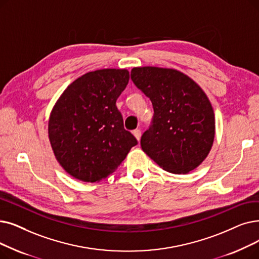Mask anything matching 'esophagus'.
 Returning a JSON list of instances; mask_svg holds the SVG:
<instances>
[{
    "label": "esophagus",
    "instance_id": "esophagus-1",
    "mask_svg": "<svg viewBox=\"0 0 259 259\" xmlns=\"http://www.w3.org/2000/svg\"><path fill=\"white\" fill-rule=\"evenodd\" d=\"M133 136L137 138V140L140 142V140H141V136H142V132H141V130L140 129H137V130H134L133 131Z\"/></svg>",
    "mask_w": 259,
    "mask_h": 259
}]
</instances>
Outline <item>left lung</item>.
Wrapping results in <instances>:
<instances>
[{"mask_svg": "<svg viewBox=\"0 0 259 259\" xmlns=\"http://www.w3.org/2000/svg\"><path fill=\"white\" fill-rule=\"evenodd\" d=\"M131 79L154 112L141 138L143 151L168 172L194 170L215 138V115L203 90L187 75L163 67H134Z\"/></svg>", "mask_w": 259, "mask_h": 259, "instance_id": "left-lung-1", "label": "left lung"}]
</instances>
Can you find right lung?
Instances as JSON below:
<instances>
[{
    "label": "right lung",
    "mask_w": 259,
    "mask_h": 259,
    "mask_svg": "<svg viewBox=\"0 0 259 259\" xmlns=\"http://www.w3.org/2000/svg\"><path fill=\"white\" fill-rule=\"evenodd\" d=\"M128 81L127 70L89 72L67 87L54 106L49 138L56 159L72 177L98 182L115 171L138 144L123 128L116 107Z\"/></svg>",
    "instance_id": "1"
}]
</instances>
